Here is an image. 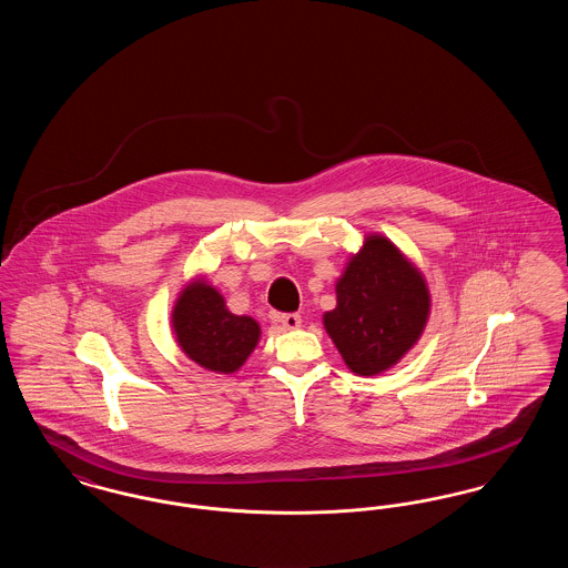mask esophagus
Returning <instances> with one entry per match:
<instances>
[{
	"mask_svg": "<svg viewBox=\"0 0 568 568\" xmlns=\"http://www.w3.org/2000/svg\"><path fill=\"white\" fill-rule=\"evenodd\" d=\"M276 324L287 327V329H297L302 325V317L297 313H287V315H274L272 317Z\"/></svg>",
	"mask_w": 568,
	"mask_h": 568,
	"instance_id": "esophagus-1",
	"label": "esophagus"
}]
</instances>
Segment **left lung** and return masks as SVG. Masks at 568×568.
I'll return each instance as SVG.
<instances>
[{
  "label": "left lung",
  "mask_w": 568,
  "mask_h": 568,
  "mask_svg": "<svg viewBox=\"0 0 568 568\" xmlns=\"http://www.w3.org/2000/svg\"><path fill=\"white\" fill-rule=\"evenodd\" d=\"M430 306L422 271L387 236L368 234L336 281L324 327L352 373L375 377L417 345Z\"/></svg>",
  "instance_id": "left-lung-1"
}]
</instances>
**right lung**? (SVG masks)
<instances>
[{
	"mask_svg": "<svg viewBox=\"0 0 568 568\" xmlns=\"http://www.w3.org/2000/svg\"><path fill=\"white\" fill-rule=\"evenodd\" d=\"M172 332L191 362L219 375L236 373L262 336L260 324L248 315H234L202 274L176 297Z\"/></svg>",
	"mask_w": 568,
	"mask_h": 568,
	"instance_id": "add662e5",
	"label": "right lung"
}]
</instances>
